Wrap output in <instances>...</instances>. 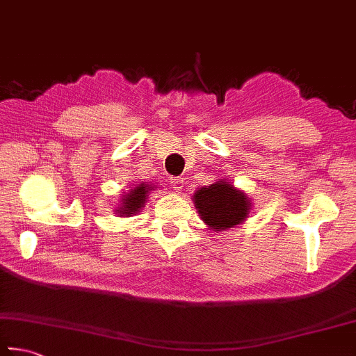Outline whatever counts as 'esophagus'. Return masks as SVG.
<instances>
[{
  "instance_id": "obj_1",
  "label": "esophagus",
  "mask_w": 356,
  "mask_h": 356,
  "mask_svg": "<svg viewBox=\"0 0 356 356\" xmlns=\"http://www.w3.org/2000/svg\"><path fill=\"white\" fill-rule=\"evenodd\" d=\"M171 186L174 190H177V191H182V188H184V185H185V179L184 177H171Z\"/></svg>"
}]
</instances>
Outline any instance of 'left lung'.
I'll return each instance as SVG.
<instances>
[{
	"mask_svg": "<svg viewBox=\"0 0 356 356\" xmlns=\"http://www.w3.org/2000/svg\"><path fill=\"white\" fill-rule=\"evenodd\" d=\"M193 202L209 230H215L216 234L244 222L252 209L250 197L225 179L200 186L193 195Z\"/></svg>",
	"mask_w": 356,
	"mask_h": 356,
	"instance_id": "left-lung-1",
	"label": "left lung"
}]
</instances>
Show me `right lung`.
I'll return each mask as SVG.
<instances>
[{
  "mask_svg": "<svg viewBox=\"0 0 356 356\" xmlns=\"http://www.w3.org/2000/svg\"><path fill=\"white\" fill-rule=\"evenodd\" d=\"M154 188H157V186L152 182H140L137 185H134L131 190L124 193V196H121L120 204L115 209V215L121 218L137 215L147 202L146 199L149 197V193Z\"/></svg>",
  "mask_w": 356,
  "mask_h": 356,
  "instance_id": "right-lung-1",
  "label": "right lung"
}]
</instances>
